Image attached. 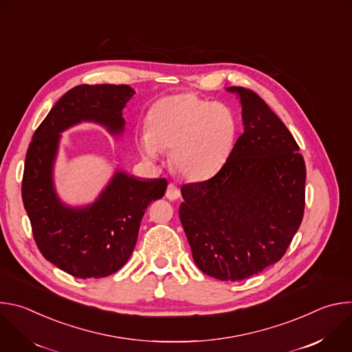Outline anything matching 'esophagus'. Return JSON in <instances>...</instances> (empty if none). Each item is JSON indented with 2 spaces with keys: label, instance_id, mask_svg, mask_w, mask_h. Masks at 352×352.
<instances>
[{
  "label": "esophagus",
  "instance_id": "obj_1",
  "mask_svg": "<svg viewBox=\"0 0 352 352\" xmlns=\"http://www.w3.org/2000/svg\"><path fill=\"white\" fill-rule=\"evenodd\" d=\"M166 196L170 200H175V199H178L181 196V192H179V189L174 184H168L167 190H166Z\"/></svg>",
  "mask_w": 352,
  "mask_h": 352
}]
</instances>
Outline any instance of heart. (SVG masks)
Segmentation results:
<instances>
[{
	"instance_id": "b5f03b06",
	"label": "heart",
	"mask_w": 352,
	"mask_h": 352,
	"mask_svg": "<svg viewBox=\"0 0 352 352\" xmlns=\"http://www.w3.org/2000/svg\"><path fill=\"white\" fill-rule=\"evenodd\" d=\"M236 131L238 122L228 106L179 93L157 100L148 110L138 144L148 162H157L162 152L171 150L170 163L179 177L204 181L228 160Z\"/></svg>"
}]
</instances>
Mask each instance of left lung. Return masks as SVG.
Here are the masks:
<instances>
[{
	"mask_svg": "<svg viewBox=\"0 0 352 352\" xmlns=\"http://www.w3.org/2000/svg\"><path fill=\"white\" fill-rule=\"evenodd\" d=\"M243 133L220 171L182 185L179 220L196 266L238 281L285 254L304 217L307 168L294 136L254 90L231 86Z\"/></svg>",
	"mask_w": 352,
	"mask_h": 352,
	"instance_id": "obj_1",
	"label": "left lung"
}]
</instances>
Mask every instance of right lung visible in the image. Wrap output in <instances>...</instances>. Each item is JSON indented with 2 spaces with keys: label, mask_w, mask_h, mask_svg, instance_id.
Here are the masks:
<instances>
[{
  "label": "right lung",
  "mask_w": 352,
  "mask_h": 352,
  "mask_svg": "<svg viewBox=\"0 0 352 352\" xmlns=\"http://www.w3.org/2000/svg\"><path fill=\"white\" fill-rule=\"evenodd\" d=\"M135 90L128 85H79L68 90L36 129L22 179V200L41 255L78 278H102L118 272L136 245L150 202L163 197L166 178L140 179L117 171L94 204L65 206L53 182L61 132L82 121L124 131L122 110Z\"/></svg>",
  "instance_id": "right-lung-1"
}]
</instances>
